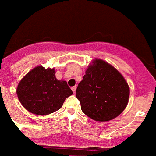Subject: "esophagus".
<instances>
[{"label":"esophagus","instance_id":"34e87169","mask_svg":"<svg viewBox=\"0 0 156 156\" xmlns=\"http://www.w3.org/2000/svg\"><path fill=\"white\" fill-rule=\"evenodd\" d=\"M72 90H73V93H75L76 91V86H74V87H72Z\"/></svg>","mask_w":156,"mask_h":156}]
</instances>
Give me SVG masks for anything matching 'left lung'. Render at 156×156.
<instances>
[{
    "label": "left lung",
    "mask_w": 156,
    "mask_h": 156,
    "mask_svg": "<svg viewBox=\"0 0 156 156\" xmlns=\"http://www.w3.org/2000/svg\"><path fill=\"white\" fill-rule=\"evenodd\" d=\"M129 95V86L121 73L101 59L92 60L76 92L82 112L100 122L109 121L121 114Z\"/></svg>",
    "instance_id": "1"
}]
</instances>
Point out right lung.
Segmentation results:
<instances>
[{"instance_id":"1","label":"right lung","mask_w":156,"mask_h":156,"mask_svg":"<svg viewBox=\"0 0 156 156\" xmlns=\"http://www.w3.org/2000/svg\"><path fill=\"white\" fill-rule=\"evenodd\" d=\"M54 69L37 66L23 77L16 95L24 108L40 115L52 113L62 107L65 99L73 95L66 81L55 76Z\"/></svg>"}]
</instances>
